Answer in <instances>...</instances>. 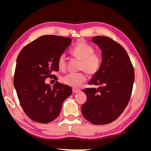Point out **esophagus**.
Returning <instances> with one entry per match:
<instances>
[{"label":"esophagus","instance_id":"esophagus-1","mask_svg":"<svg viewBox=\"0 0 151 151\" xmlns=\"http://www.w3.org/2000/svg\"><path fill=\"white\" fill-rule=\"evenodd\" d=\"M72 91L74 93H79L81 90L79 89H77V88H73Z\"/></svg>","mask_w":151,"mask_h":151}]
</instances>
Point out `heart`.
<instances>
[{
    "label": "heart",
    "instance_id": "heart-1",
    "mask_svg": "<svg viewBox=\"0 0 151 151\" xmlns=\"http://www.w3.org/2000/svg\"><path fill=\"white\" fill-rule=\"evenodd\" d=\"M71 54L81 60L79 70H84L90 76L94 75L99 70L101 63V58L99 55L94 53L93 47L85 42H79L72 51ZM67 65V59L62 54L58 59V66L61 70H64ZM86 77L83 72L77 74H68L62 77V82L71 87H78L86 81Z\"/></svg>",
    "mask_w": 151,
    "mask_h": 151
}]
</instances>
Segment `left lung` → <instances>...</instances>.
<instances>
[{
    "label": "left lung",
    "instance_id": "left-lung-1",
    "mask_svg": "<svg viewBox=\"0 0 151 151\" xmlns=\"http://www.w3.org/2000/svg\"><path fill=\"white\" fill-rule=\"evenodd\" d=\"M91 41L101 50L102 60L88 84L99 87L83 90L87 101L81 111L93 124H108L119 117L127 106L134 83V70L120 45L103 36H94Z\"/></svg>",
    "mask_w": 151,
    "mask_h": 151
}]
</instances>
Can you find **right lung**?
Wrapping results in <instances>:
<instances>
[{
	"instance_id": "add662e5",
	"label": "right lung",
	"mask_w": 151,
	"mask_h": 151,
	"mask_svg": "<svg viewBox=\"0 0 151 151\" xmlns=\"http://www.w3.org/2000/svg\"><path fill=\"white\" fill-rule=\"evenodd\" d=\"M72 40L44 35L22 49L16 60L14 86L24 111L32 120L47 123L60 114L64 100L72 94L70 86L59 83L53 87L45 79L58 70V59Z\"/></svg>"
}]
</instances>
